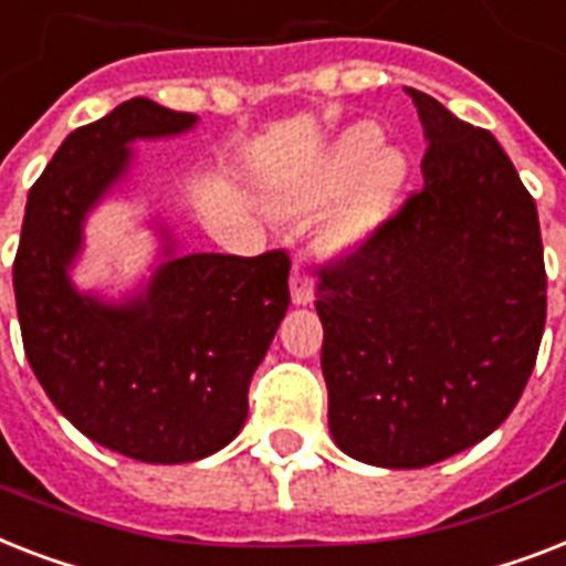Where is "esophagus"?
Listing matches in <instances>:
<instances>
[{
	"label": "esophagus",
	"mask_w": 566,
	"mask_h": 566,
	"mask_svg": "<svg viewBox=\"0 0 566 566\" xmlns=\"http://www.w3.org/2000/svg\"><path fill=\"white\" fill-rule=\"evenodd\" d=\"M289 292H292V304L295 306H306L312 304V297H315V283H312L310 271L301 260L292 265V280H289Z\"/></svg>",
	"instance_id": "esophagus-1"
}]
</instances>
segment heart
<instances>
[{"instance_id": "obj_1", "label": "heart", "mask_w": 566, "mask_h": 566, "mask_svg": "<svg viewBox=\"0 0 566 566\" xmlns=\"http://www.w3.org/2000/svg\"><path fill=\"white\" fill-rule=\"evenodd\" d=\"M403 146L382 139L377 122H356L342 130L310 169L274 201L280 216H306L338 201L321 230L329 251L361 245L395 210L409 180Z\"/></svg>"}]
</instances>
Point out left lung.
Here are the masks:
<instances>
[{
	"mask_svg": "<svg viewBox=\"0 0 566 566\" xmlns=\"http://www.w3.org/2000/svg\"><path fill=\"white\" fill-rule=\"evenodd\" d=\"M423 189L318 271L321 370L342 453L411 470L479 444L517 406L546 321L537 207L491 130L406 87Z\"/></svg>",
	"mask_w": 566,
	"mask_h": 566,
	"instance_id": "left-lung-1",
	"label": "left lung"
}]
</instances>
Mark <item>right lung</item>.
Listing matches in <instances>:
<instances>
[{"instance_id":"obj_1","label":"right lung","mask_w":566,"mask_h":566,"mask_svg":"<svg viewBox=\"0 0 566 566\" xmlns=\"http://www.w3.org/2000/svg\"><path fill=\"white\" fill-rule=\"evenodd\" d=\"M196 122L130 98L72 130L31 187L13 260L22 347L49 400L96 444L148 464L198 462L239 436L289 306L286 251L178 254L163 224L160 262L134 295L107 301L72 283L84 221L128 175L130 143Z\"/></svg>"}]
</instances>
